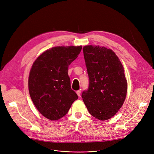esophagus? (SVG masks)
Returning <instances> with one entry per match:
<instances>
[{"label": "esophagus", "instance_id": "esophagus-1", "mask_svg": "<svg viewBox=\"0 0 154 154\" xmlns=\"http://www.w3.org/2000/svg\"><path fill=\"white\" fill-rule=\"evenodd\" d=\"M76 93H77V94L79 96H80V93H81V91H80V90H78V91H76Z\"/></svg>", "mask_w": 154, "mask_h": 154}]
</instances>
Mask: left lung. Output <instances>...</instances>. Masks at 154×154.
<instances>
[{"label":"left lung","instance_id":"left-lung-1","mask_svg":"<svg viewBox=\"0 0 154 154\" xmlns=\"http://www.w3.org/2000/svg\"><path fill=\"white\" fill-rule=\"evenodd\" d=\"M90 80L82 97L89 113L101 121L114 116L123 106L128 83L123 65L115 52L99 45L83 47Z\"/></svg>","mask_w":154,"mask_h":154}]
</instances>
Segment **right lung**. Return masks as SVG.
<instances>
[{
    "instance_id": "right-lung-1",
    "label": "right lung",
    "mask_w": 154,
    "mask_h": 154,
    "mask_svg": "<svg viewBox=\"0 0 154 154\" xmlns=\"http://www.w3.org/2000/svg\"><path fill=\"white\" fill-rule=\"evenodd\" d=\"M82 47H53L40 54L32 64L28 79L29 94L37 110L47 119H60L78 99L71 89L67 71Z\"/></svg>"
}]
</instances>
